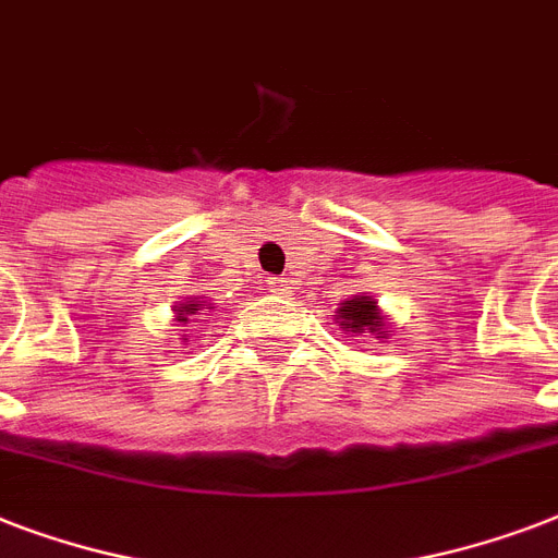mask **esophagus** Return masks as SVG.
Here are the masks:
<instances>
[{"label": "esophagus", "instance_id": "obj_1", "mask_svg": "<svg viewBox=\"0 0 558 558\" xmlns=\"http://www.w3.org/2000/svg\"><path fill=\"white\" fill-rule=\"evenodd\" d=\"M271 292H275V295H289V292H292V283H289V280H271Z\"/></svg>", "mask_w": 558, "mask_h": 558}]
</instances>
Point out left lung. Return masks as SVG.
<instances>
[{
  "instance_id": "1",
  "label": "left lung",
  "mask_w": 558,
  "mask_h": 558,
  "mask_svg": "<svg viewBox=\"0 0 558 558\" xmlns=\"http://www.w3.org/2000/svg\"><path fill=\"white\" fill-rule=\"evenodd\" d=\"M336 324H339L344 332H350V336L371 332V336H376L379 341L390 336L388 318L381 315L379 304H376L373 295H367V292L348 298V301L339 306V313H336Z\"/></svg>"
}]
</instances>
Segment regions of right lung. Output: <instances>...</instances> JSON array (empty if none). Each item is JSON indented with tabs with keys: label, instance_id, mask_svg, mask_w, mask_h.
<instances>
[{
	"label": "right lung",
	"instance_id": "obj_1",
	"mask_svg": "<svg viewBox=\"0 0 558 558\" xmlns=\"http://www.w3.org/2000/svg\"><path fill=\"white\" fill-rule=\"evenodd\" d=\"M208 310H214V304H208L205 298H185V301H177V306H173V322H177V327H185V324H191V315H208ZM196 322H199V318H196ZM182 339H185V336H182Z\"/></svg>",
	"mask_w": 558,
	"mask_h": 558
}]
</instances>
